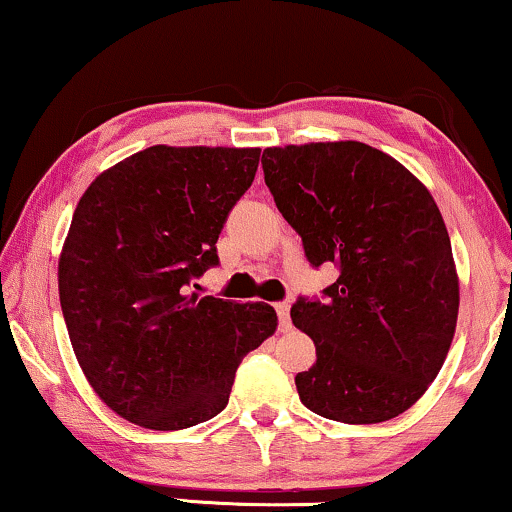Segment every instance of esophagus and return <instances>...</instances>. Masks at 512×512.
<instances>
[{
  "label": "esophagus",
  "instance_id": "esophagus-1",
  "mask_svg": "<svg viewBox=\"0 0 512 512\" xmlns=\"http://www.w3.org/2000/svg\"><path fill=\"white\" fill-rule=\"evenodd\" d=\"M275 310H277V315H280V329L289 331L291 329V315H289L291 305L289 303H277Z\"/></svg>",
  "mask_w": 512,
  "mask_h": 512
}]
</instances>
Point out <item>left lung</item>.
<instances>
[{
    "label": "left lung",
    "mask_w": 512,
    "mask_h": 512,
    "mask_svg": "<svg viewBox=\"0 0 512 512\" xmlns=\"http://www.w3.org/2000/svg\"><path fill=\"white\" fill-rule=\"evenodd\" d=\"M261 164L308 261L341 270L324 301L291 308L317 350L296 376L298 397L353 426L400 416L440 374L459 317V275L433 195L360 141L277 145Z\"/></svg>",
    "instance_id": "1"
}]
</instances>
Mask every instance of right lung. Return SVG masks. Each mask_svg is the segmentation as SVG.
Wrapping results in <instances>:
<instances>
[{
  "instance_id": "obj_1",
  "label": "right lung",
  "mask_w": 512,
  "mask_h": 512,
  "mask_svg": "<svg viewBox=\"0 0 512 512\" xmlns=\"http://www.w3.org/2000/svg\"><path fill=\"white\" fill-rule=\"evenodd\" d=\"M261 148L152 145L86 188L58 294L89 386L126 421L183 430L228 404L235 371L277 329L268 303L190 294L254 183Z\"/></svg>"
}]
</instances>
